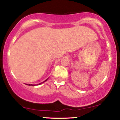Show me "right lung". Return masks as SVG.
<instances>
[{
    "label": "right lung",
    "mask_w": 120,
    "mask_h": 120,
    "mask_svg": "<svg viewBox=\"0 0 120 120\" xmlns=\"http://www.w3.org/2000/svg\"><path fill=\"white\" fill-rule=\"evenodd\" d=\"M48 79H46L45 81H43V82H41V83H39V84H37V85H40V84H41V83H43V82H45V81H46L47 80H48ZM28 85H30V86H31V85H32V86H34V85H32V84H28Z\"/></svg>",
    "instance_id": "1"
}]
</instances>
